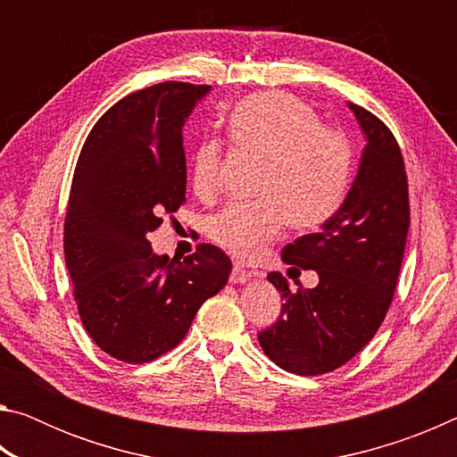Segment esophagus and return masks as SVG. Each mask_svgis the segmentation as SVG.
<instances>
[{
  "mask_svg": "<svg viewBox=\"0 0 457 457\" xmlns=\"http://www.w3.org/2000/svg\"><path fill=\"white\" fill-rule=\"evenodd\" d=\"M260 276V272H250V270H245L242 264H234V268H231V274H229V282L231 284H244L245 280H250V278H256Z\"/></svg>",
  "mask_w": 457,
  "mask_h": 457,
  "instance_id": "1",
  "label": "esophagus"
}]
</instances>
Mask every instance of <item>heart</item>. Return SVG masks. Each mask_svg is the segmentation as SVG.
<instances>
[{"label":"heart","instance_id":"heart-1","mask_svg":"<svg viewBox=\"0 0 457 457\" xmlns=\"http://www.w3.org/2000/svg\"><path fill=\"white\" fill-rule=\"evenodd\" d=\"M228 137L239 151L264 157L258 201H236L205 223L212 242L231 256L256 260L286 223L308 231L327 223L349 195L354 146L340 129L286 92H258L231 108ZM223 143L205 137L189 159L191 189L201 199L220 191Z\"/></svg>","mask_w":457,"mask_h":457}]
</instances>
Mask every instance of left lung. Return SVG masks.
Returning a JSON list of instances; mask_svg holds the SVG:
<instances>
[{"label":"left lung","instance_id":"8db88e82","mask_svg":"<svg viewBox=\"0 0 457 457\" xmlns=\"http://www.w3.org/2000/svg\"><path fill=\"white\" fill-rule=\"evenodd\" d=\"M349 106L369 141L357 179L320 231L282 250L292 270H316L320 282L292 292L282 274H268L284 304L280 319L258 340L278 367L296 375L330 373L362 351L385 320L403 262L409 229L403 154L381 119Z\"/></svg>","mask_w":457,"mask_h":457}]
</instances>
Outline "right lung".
Instances as JSON below:
<instances>
[{
	"instance_id": "1",
	"label": "right lung",
	"mask_w": 457,
	"mask_h": 457,
	"mask_svg": "<svg viewBox=\"0 0 457 457\" xmlns=\"http://www.w3.org/2000/svg\"><path fill=\"white\" fill-rule=\"evenodd\" d=\"M207 90L161 82L133 92L96 120L76 161L64 220L74 300L90 338L130 365L175 349L231 272L212 244L169 258L146 237L185 204L183 125Z\"/></svg>"
}]
</instances>
